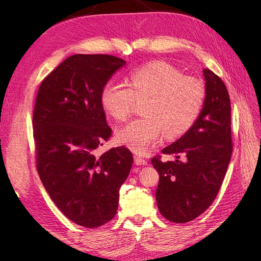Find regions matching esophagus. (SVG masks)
<instances>
[{"label":"esophagus","instance_id":"1","mask_svg":"<svg viewBox=\"0 0 261 261\" xmlns=\"http://www.w3.org/2000/svg\"><path fill=\"white\" fill-rule=\"evenodd\" d=\"M135 163H136V165H138V166H141V165H147V160L145 159V158H142V157H140V156H136L135 157Z\"/></svg>","mask_w":261,"mask_h":261}]
</instances>
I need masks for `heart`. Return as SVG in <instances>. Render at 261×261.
I'll return each mask as SVG.
<instances>
[{"label": "heart", "instance_id": "heart-1", "mask_svg": "<svg viewBox=\"0 0 261 261\" xmlns=\"http://www.w3.org/2000/svg\"><path fill=\"white\" fill-rule=\"evenodd\" d=\"M136 99H146L145 116L120 129L116 140L143 154L164 134L176 138L190 129L202 110L204 87L195 77L181 75L174 66L151 62L131 71L129 85L110 82L101 93L104 111L120 122L129 118Z\"/></svg>", "mask_w": 261, "mask_h": 261}]
</instances>
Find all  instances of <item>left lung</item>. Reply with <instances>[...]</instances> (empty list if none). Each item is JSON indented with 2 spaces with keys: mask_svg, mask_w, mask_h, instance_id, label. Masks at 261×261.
Masks as SVG:
<instances>
[{
  "mask_svg": "<svg viewBox=\"0 0 261 261\" xmlns=\"http://www.w3.org/2000/svg\"><path fill=\"white\" fill-rule=\"evenodd\" d=\"M205 99L197 120L178 140L162 152L175 157L151 164L158 171L156 201L168 221L185 223L196 219L213 203L222 185L232 154L231 104L223 81L203 69Z\"/></svg>",
  "mask_w": 261,
  "mask_h": 261,
  "instance_id": "1",
  "label": "left lung"
}]
</instances>
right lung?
I'll use <instances>...</instances> for the list:
<instances>
[{"label": "right lung", "instance_id": "add662e5", "mask_svg": "<svg viewBox=\"0 0 261 261\" xmlns=\"http://www.w3.org/2000/svg\"><path fill=\"white\" fill-rule=\"evenodd\" d=\"M124 65L111 55H73L41 82L33 109L39 177L57 207L86 228L114 218L134 163L125 147L95 153L112 135L101 93Z\"/></svg>", "mask_w": 261, "mask_h": 261}]
</instances>
